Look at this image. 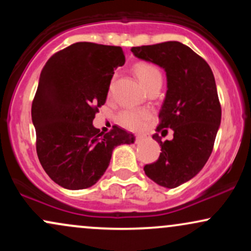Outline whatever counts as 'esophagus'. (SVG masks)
Here are the masks:
<instances>
[{"instance_id":"obj_1","label":"esophagus","mask_w":251,"mask_h":251,"mask_svg":"<svg viewBox=\"0 0 251 251\" xmlns=\"http://www.w3.org/2000/svg\"><path fill=\"white\" fill-rule=\"evenodd\" d=\"M145 138H146L145 134H138V135H135V142L139 143V142H142V140L145 139Z\"/></svg>"}]
</instances>
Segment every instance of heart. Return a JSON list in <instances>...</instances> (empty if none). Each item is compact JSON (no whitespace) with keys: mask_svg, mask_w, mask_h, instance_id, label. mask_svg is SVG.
Segmentation results:
<instances>
[{"mask_svg":"<svg viewBox=\"0 0 251 251\" xmlns=\"http://www.w3.org/2000/svg\"><path fill=\"white\" fill-rule=\"evenodd\" d=\"M135 75L138 76L139 81L149 88L150 86L155 82H162V72L157 66L151 62L140 61L137 62L133 67ZM109 93L112 91V83L108 88ZM151 118V112L146 108H127L120 112L117 117V122L123 127L131 129V131H139L148 124Z\"/></svg>","mask_w":251,"mask_h":251,"instance_id":"heart-1","label":"heart"}]
</instances>
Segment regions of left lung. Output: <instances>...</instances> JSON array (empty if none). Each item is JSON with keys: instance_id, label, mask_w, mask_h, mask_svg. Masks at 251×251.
Segmentation results:
<instances>
[{"instance_id": "1", "label": "left lung", "mask_w": 251, "mask_h": 251, "mask_svg": "<svg viewBox=\"0 0 251 251\" xmlns=\"http://www.w3.org/2000/svg\"><path fill=\"white\" fill-rule=\"evenodd\" d=\"M131 51L166 72L168 91L157 131L164 135L171 128L174 139L162 142L158 133L152 135L162 152L144 171L158 185L177 188L203 169L214 149L222 117L214 74L203 57L178 41L132 47Z\"/></svg>"}]
</instances>
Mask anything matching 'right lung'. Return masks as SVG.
Returning <instances> with one entry per match:
<instances>
[{
	"instance_id": "add662e5",
	"label": "right lung",
	"mask_w": 251,
	"mask_h": 251,
	"mask_svg": "<svg viewBox=\"0 0 251 251\" xmlns=\"http://www.w3.org/2000/svg\"><path fill=\"white\" fill-rule=\"evenodd\" d=\"M124 63L118 46L76 42L56 51L42 68L31 103L36 153L46 174L62 188L94 185L108 168L113 149L134 142V135L119 126L105 134L93 126L114 68Z\"/></svg>"
}]
</instances>
